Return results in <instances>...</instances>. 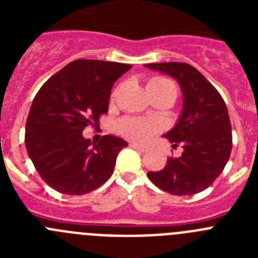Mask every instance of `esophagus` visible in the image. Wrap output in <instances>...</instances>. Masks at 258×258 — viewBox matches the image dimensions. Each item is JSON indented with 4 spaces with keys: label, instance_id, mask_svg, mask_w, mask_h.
<instances>
[{
    "label": "esophagus",
    "instance_id": "34e87169",
    "mask_svg": "<svg viewBox=\"0 0 258 258\" xmlns=\"http://www.w3.org/2000/svg\"><path fill=\"white\" fill-rule=\"evenodd\" d=\"M129 146H131L132 149H136V150H138V151H141V152H146V151H147V147H145V146L137 145V143H134V142L129 143Z\"/></svg>",
    "mask_w": 258,
    "mask_h": 258
}]
</instances>
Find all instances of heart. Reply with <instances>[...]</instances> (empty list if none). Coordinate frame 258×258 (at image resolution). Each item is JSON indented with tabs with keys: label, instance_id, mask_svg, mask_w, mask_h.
Listing matches in <instances>:
<instances>
[{
	"label": "heart",
	"instance_id": "obj_1",
	"mask_svg": "<svg viewBox=\"0 0 258 258\" xmlns=\"http://www.w3.org/2000/svg\"><path fill=\"white\" fill-rule=\"evenodd\" d=\"M147 90L151 92H163V90H175L174 84L169 79L163 76H155L150 79L147 84ZM117 90L112 93V99H115ZM118 131L125 138L133 141V142H146L152 136L157 133L159 127L155 122L147 121L138 117H125L118 122Z\"/></svg>",
	"mask_w": 258,
	"mask_h": 258
}]
</instances>
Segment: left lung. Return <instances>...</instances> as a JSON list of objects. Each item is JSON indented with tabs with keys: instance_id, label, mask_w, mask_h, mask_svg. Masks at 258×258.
Instances as JSON below:
<instances>
[{
	"instance_id": "left-lung-1",
	"label": "left lung",
	"mask_w": 258,
	"mask_h": 258,
	"mask_svg": "<svg viewBox=\"0 0 258 258\" xmlns=\"http://www.w3.org/2000/svg\"><path fill=\"white\" fill-rule=\"evenodd\" d=\"M146 67L170 75L178 81L183 111L165 138L173 147L182 146L179 157H168L150 181L172 195H194L206 190L222 173L232 149L231 124L225 101L199 71L187 63H150Z\"/></svg>"
}]
</instances>
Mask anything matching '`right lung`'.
Wrapping results in <instances>:
<instances>
[{
    "instance_id": "add662e5",
    "label": "right lung",
    "mask_w": 258,
    "mask_h": 258,
    "mask_svg": "<svg viewBox=\"0 0 258 258\" xmlns=\"http://www.w3.org/2000/svg\"><path fill=\"white\" fill-rule=\"evenodd\" d=\"M132 68L116 61L77 59L52 75L36 94L26 122V147L40 177L55 191L84 195L112 175L127 143L103 136L90 146L86 126L108 112L111 89Z\"/></svg>"
}]
</instances>
